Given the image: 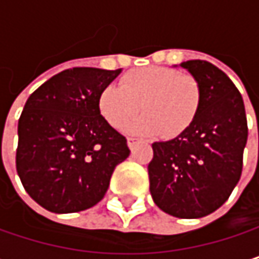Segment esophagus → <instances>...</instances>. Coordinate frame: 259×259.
<instances>
[{"label":"esophagus","instance_id":"34e87169","mask_svg":"<svg viewBox=\"0 0 259 259\" xmlns=\"http://www.w3.org/2000/svg\"><path fill=\"white\" fill-rule=\"evenodd\" d=\"M138 144H139V141H138V139H135V138H129V139H127V145H129L130 150H133Z\"/></svg>","mask_w":259,"mask_h":259}]
</instances>
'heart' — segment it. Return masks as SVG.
Segmentation results:
<instances>
[{"label": "heart", "instance_id": "b5f03b06", "mask_svg": "<svg viewBox=\"0 0 259 259\" xmlns=\"http://www.w3.org/2000/svg\"><path fill=\"white\" fill-rule=\"evenodd\" d=\"M102 117L114 129L124 127L141 111L129 127L135 135L179 136L195 120L201 105V88L190 75H180L165 66H147L127 72L120 85H106L97 99Z\"/></svg>", "mask_w": 259, "mask_h": 259}]
</instances>
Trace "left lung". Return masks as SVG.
Returning <instances> with one entry per match:
<instances>
[{"label": "left lung", "mask_w": 259, "mask_h": 259, "mask_svg": "<svg viewBox=\"0 0 259 259\" xmlns=\"http://www.w3.org/2000/svg\"><path fill=\"white\" fill-rule=\"evenodd\" d=\"M180 67L198 80L201 105L177 138L153 144L150 192L162 211L198 219L216 211L240 180L247 121L240 91L221 69L204 60Z\"/></svg>", "instance_id": "8db88e82"}]
</instances>
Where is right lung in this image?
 Here are the masks:
<instances>
[{"label":"right lung","mask_w":259,"mask_h":259,"mask_svg":"<svg viewBox=\"0 0 259 259\" xmlns=\"http://www.w3.org/2000/svg\"><path fill=\"white\" fill-rule=\"evenodd\" d=\"M121 73L73 67L48 79L26 100L18 123L16 169L26 193L52 213H76L103 199L129 157L126 138L100 115L103 87Z\"/></svg>","instance_id":"right-lung-1"}]
</instances>
